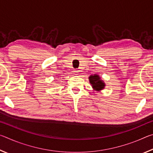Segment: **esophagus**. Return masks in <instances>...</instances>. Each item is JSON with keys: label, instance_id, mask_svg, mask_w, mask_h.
Wrapping results in <instances>:
<instances>
[{"label": "esophagus", "instance_id": "34e87169", "mask_svg": "<svg viewBox=\"0 0 153 153\" xmlns=\"http://www.w3.org/2000/svg\"><path fill=\"white\" fill-rule=\"evenodd\" d=\"M79 70L78 69H75V70L74 71V75H78L79 74Z\"/></svg>", "mask_w": 153, "mask_h": 153}]
</instances>
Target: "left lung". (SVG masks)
Listing matches in <instances>:
<instances>
[{"instance_id": "1", "label": "left lung", "mask_w": 153, "mask_h": 153, "mask_svg": "<svg viewBox=\"0 0 153 153\" xmlns=\"http://www.w3.org/2000/svg\"><path fill=\"white\" fill-rule=\"evenodd\" d=\"M89 80L90 84L92 85V87L95 90H100L104 88L105 84L100 79V77L97 75H94V76H90L89 77Z\"/></svg>"}]
</instances>
